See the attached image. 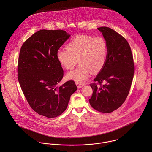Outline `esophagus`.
Segmentation results:
<instances>
[{"label":"esophagus","instance_id":"34e87169","mask_svg":"<svg viewBox=\"0 0 152 152\" xmlns=\"http://www.w3.org/2000/svg\"><path fill=\"white\" fill-rule=\"evenodd\" d=\"M75 84H76V86H77V87H78V88H81V87L84 86V84H82V83H79V82H76Z\"/></svg>","mask_w":152,"mask_h":152}]
</instances>
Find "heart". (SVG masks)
I'll return each mask as SVG.
<instances>
[{
  "label": "heart",
  "mask_w": 152,
  "mask_h": 152,
  "mask_svg": "<svg viewBox=\"0 0 152 152\" xmlns=\"http://www.w3.org/2000/svg\"><path fill=\"white\" fill-rule=\"evenodd\" d=\"M66 48L57 53L60 64L66 70H71L78 61L80 63L77 69L67 74L68 79L83 82L91 72L101 71L106 63L108 48L107 41L101 36L78 34L67 43Z\"/></svg>",
  "instance_id": "b5f03b06"
}]
</instances>
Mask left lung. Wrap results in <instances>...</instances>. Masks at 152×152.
<instances>
[{
    "mask_svg": "<svg viewBox=\"0 0 152 152\" xmlns=\"http://www.w3.org/2000/svg\"><path fill=\"white\" fill-rule=\"evenodd\" d=\"M98 29L107 41L108 53L104 68L90 84L93 91L91 107L102 113H110L125 101L130 91L134 66L130 45L122 36L108 27ZM105 82V85L102 83Z\"/></svg>",
    "mask_w": 152,
    "mask_h": 152,
    "instance_id": "1",
    "label": "left lung"
}]
</instances>
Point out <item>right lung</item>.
<instances>
[{
  "instance_id": "right-lung-1",
  "label": "right lung",
  "mask_w": 152,
  "mask_h": 152,
  "mask_svg": "<svg viewBox=\"0 0 152 152\" xmlns=\"http://www.w3.org/2000/svg\"><path fill=\"white\" fill-rule=\"evenodd\" d=\"M69 36L62 30H41L27 39L20 50L18 78L22 91L30 107L49 118L65 111L77 89L73 80L57 86L64 75L57 53Z\"/></svg>"
}]
</instances>
